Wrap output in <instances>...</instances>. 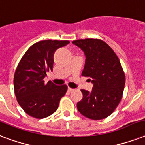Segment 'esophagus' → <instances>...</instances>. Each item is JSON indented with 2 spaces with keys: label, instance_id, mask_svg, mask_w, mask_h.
<instances>
[{
  "label": "esophagus",
  "instance_id": "34e87169",
  "mask_svg": "<svg viewBox=\"0 0 145 145\" xmlns=\"http://www.w3.org/2000/svg\"><path fill=\"white\" fill-rule=\"evenodd\" d=\"M68 90L69 91V92H71V91L74 90V89L71 88V87H68Z\"/></svg>",
  "mask_w": 145,
  "mask_h": 145
}]
</instances>
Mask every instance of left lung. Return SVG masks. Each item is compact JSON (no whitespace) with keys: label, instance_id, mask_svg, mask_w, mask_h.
<instances>
[{"label":"left lung","instance_id":"left-lung-1","mask_svg":"<svg viewBox=\"0 0 145 145\" xmlns=\"http://www.w3.org/2000/svg\"><path fill=\"white\" fill-rule=\"evenodd\" d=\"M72 43L86 56L82 76L90 77L93 83L91 93L80 90L83 99L77 102V109L89 119L106 118L114 111L123 98L126 77L119 58L108 44L100 39L86 38Z\"/></svg>","mask_w":145,"mask_h":145}]
</instances>
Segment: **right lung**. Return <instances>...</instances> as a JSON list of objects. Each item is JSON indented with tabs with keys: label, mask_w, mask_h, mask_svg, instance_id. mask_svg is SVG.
<instances>
[{
	"label": "right lung",
	"mask_w": 145,
	"mask_h": 145,
	"mask_svg": "<svg viewBox=\"0 0 145 145\" xmlns=\"http://www.w3.org/2000/svg\"><path fill=\"white\" fill-rule=\"evenodd\" d=\"M68 40H46L35 43L22 57L15 71L13 84L17 101L29 116L42 119L52 114L65 95V84L56 86L44 83L46 73L52 71L53 55Z\"/></svg>",
	"instance_id": "obj_1"
}]
</instances>
